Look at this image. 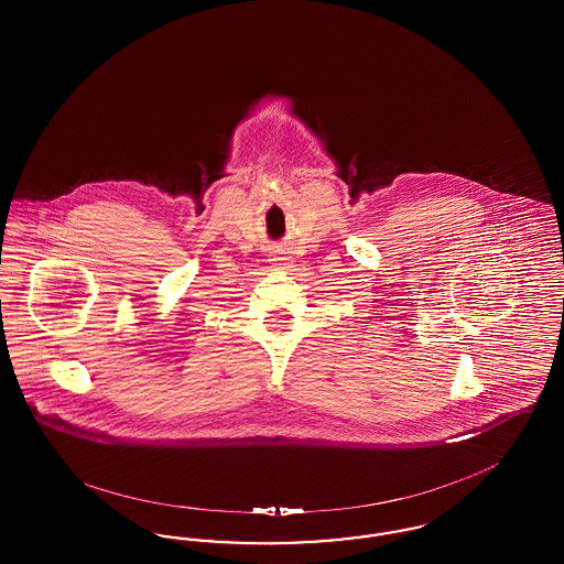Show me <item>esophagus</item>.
Returning <instances> with one entry per match:
<instances>
[{
    "label": "esophagus",
    "instance_id": "obj_1",
    "mask_svg": "<svg viewBox=\"0 0 564 564\" xmlns=\"http://www.w3.org/2000/svg\"><path fill=\"white\" fill-rule=\"evenodd\" d=\"M274 267H279V269H285V264H288V258H283V256H272V260H270Z\"/></svg>",
    "mask_w": 564,
    "mask_h": 564
}]
</instances>
